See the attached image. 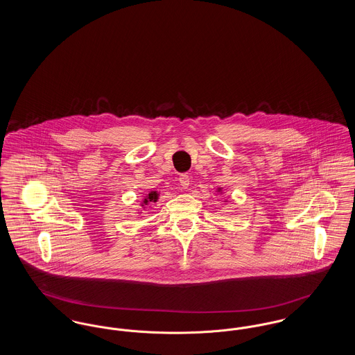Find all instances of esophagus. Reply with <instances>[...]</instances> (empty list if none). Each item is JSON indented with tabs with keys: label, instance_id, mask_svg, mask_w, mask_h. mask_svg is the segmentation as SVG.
Here are the masks:
<instances>
[{
	"label": "esophagus",
	"instance_id": "34e87169",
	"mask_svg": "<svg viewBox=\"0 0 355 355\" xmlns=\"http://www.w3.org/2000/svg\"><path fill=\"white\" fill-rule=\"evenodd\" d=\"M178 180H180V184H181V186H182V187H185V189H187V186L190 185V177H189L187 174H181Z\"/></svg>",
	"mask_w": 355,
	"mask_h": 355
}]
</instances>
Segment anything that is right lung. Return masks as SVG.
Returning a JSON list of instances; mask_svg holds the SVG:
<instances>
[{
	"label": "right lung",
	"mask_w": 355,
	"mask_h": 355,
	"mask_svg": "<svg viewBox=\"0 0 355 355\" xmlns=\"http://www.w3.org/2000/svg\"><path fill=\"white\" fill-rule=\"evenodd\" d=\"M157 196H158V194H157L155 191H152V193L148 196V198H145V201H144V202H155V201H157Z\"/></svg>",
	"instance_id": "obj_1"
}]
</instances>
